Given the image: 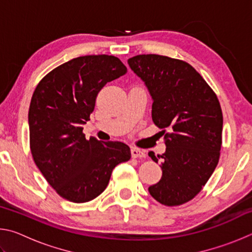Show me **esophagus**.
<instances>
[{
  "mask_svg": "<svg viewBox=\"0 0 252 252\" xmlns=\"http://www.w3.org/2000/svg\"><path fill=\"white\" fill-rule=\"evenodd\" d=\"M131 156H132V158H144L146 157V153H144L142 150H140V149H138V148H132Z\"/></svg>",
  "mask_w": 252,
  "mask_h": 252,
  "instance_id": "esophagus-1",
  "label": "esophagus"
}]
</instances>
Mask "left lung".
Returning a JSON list of instances; mask_svg holds the SVG:
<instances>
[{
    "instance_id": "obj_1",
    "label": "left lung",
    "mask_w": 252,
    "mask_h": 252,
    "mask_svg": "<svg viewBox=\"0 0 252 252\" xmlns=\"http://www.w3.org/2000/svg\"><path fill=\"white\" fill-rule=\"evenodd\" d=\"M127 63L148 88L152 121L162 129L167 147L159 157L161 180L149 192L164 206H180L201 191L219 162L223 125L219 100L194 67L181 60L141 54ZM149 157L159 161L152 151Z\"/></svg>"
}]
</instances>
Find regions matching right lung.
Instances as JSON below:
<instances>
[{"instance_id": "1", "label": "right lung", "mask_w": 252, "mask_h": 252, "mask_svg": "<svg viewBox=\"0 0 252 252\" xmlns=\"http://www.w3.org/2000/svg\"><path fill=\"white\" fill-rule=\"evenodd\" d=\"M126 73L117 57L84 55L55 67L33 92L29 109L33 160L49 185L71 202L100 195L116 165L130 160L126 143L87 140L82 132L97 93Z\"/></svg>"}]
</instances>
